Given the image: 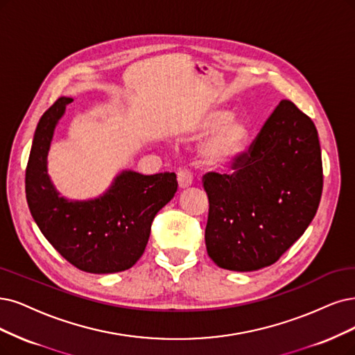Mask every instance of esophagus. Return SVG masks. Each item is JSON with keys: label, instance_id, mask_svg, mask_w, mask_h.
Returning a JSON list of instances; mask_svg holds the SVG:
<instances>
[{"label": "esophagus", "instance_id": "1", "mask_svg": "<svg viewBox=\"0 0 355 355\" xmlns=\"http://www.w3.org/2000/svg\"><path fill=\"white\" fill-rule=\"evenodd\" d=\"M177 178H178V184L181 189H186L189 186H191L193 182V175L189 169L181 168L177 171Z\"/></svg>", "mask_w": 355, "mask_h": 355}]
</instances>
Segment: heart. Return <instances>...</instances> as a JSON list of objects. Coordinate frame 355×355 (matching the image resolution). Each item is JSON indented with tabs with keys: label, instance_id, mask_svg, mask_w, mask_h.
<instances>
[{
	"label": "heart",
	"instance_id": "b5f03b06",
	"mask_svg": "<svg viewBox=\"0 0 355 355\" xmlns=\"http://www.w3.org/2000/svg\"><path fill=\"white\" fill-rule=\"evenodd\" d=\"M211 130L200 148L205 165L225 168L243 155L250 139V128L240 116H231L224 108H209L196 115L186 125L189 136H200Z\"/></svg>",
	"mask_w": 355,
	"mask_h": 355
}]
</instances>
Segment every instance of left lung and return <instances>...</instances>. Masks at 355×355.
Instances as JSON below:
<instances>
[{
	"label": "left lung",
	"instance_id": "obj_1",
	"mask_svg": "<svg viewBox=\"0 0 355 355\" xmlns=\"http://www.w3.org/2000/svg\"><path fill=\"white\" fill-rule=\"evenodd\" d=\"M232 174L207 173V254L228 270L273 265L304 234L322 198L318 130L291 101H281Z\"/></svg>",
	"mask_w": 355,
	"mask_h": 355
}]
</instances>
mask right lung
<instances>
[{"instance_id":"obj_1","label":"right lung","mask_w":355,"mask_h":355,"mask_svg":"<svg viewBox=\"0 0 355 355\" xmlns=\"http://www.w3.org/2000/svg\"><path fill=\"white\" fill-rule=\"evenodd\" d=\"M71 98H58L37 123L26 168V199L36 225L73 266L89 273L130 269L146 248L155 215L174 198V173L123 171L98 199L61 198L48 175L54 130Z\"/></svg>"}]
</instances>
